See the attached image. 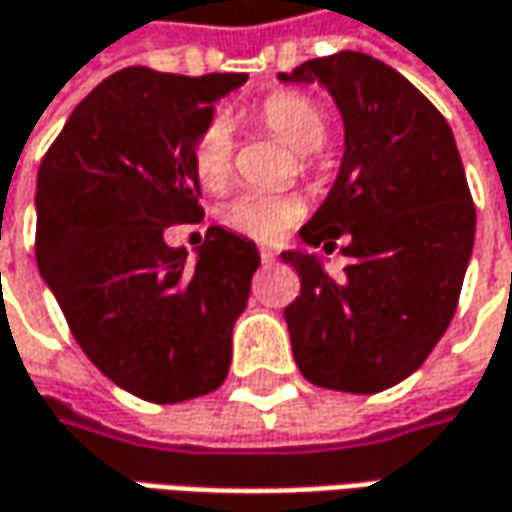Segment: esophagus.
I'll return each instance as SVG.
<instances>
[{"label": "esophagus", "mask_w": 512, "mask_h": 512, "mask_svg": "<svg viewBox=\"0 0 512 512\" xmlns=\"http://www.w3.org/2000/svg\"><path fill=\"white\" fill-rule=\"evenodd\" d=\"M274 257H277V252H274L272 246H260V260L263 263H274Z\"/></svg>", "instance_id": "34e87169"}]
</instances>
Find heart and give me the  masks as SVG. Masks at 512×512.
I'll list each match as a JSON object with an SVG mask.
<instances>
[{
    "label": "heart",
    "instance_id": "b5f03b06",
    "mask_svg": "<svg viewBox=\"0 0 512 512\" xmlns=\"http://www.w3.org/2000/svg\"><path fill=\"white\" fill-rule=\"evenodd\" d=\"M257 121L280 138L297 155L317 152L328 138V118L323 107L300 93H274L257 107ZM232 124L215 115L206 121L192 147V169L203 189L218 192L229 184L232 175ZM303 206L297 198L286 195H263V192H240L223 203L221 221L226 229L255 240L280 238L291 223L300 218Z\"/></svg>",
    "mask_w": 512,
    "mask_h": 512
}]
</instances>
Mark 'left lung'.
Listing matches in <instances>:
<instances>
[{
	"instance_id": "8db88e82",
	"label": "left lung",
	"mask_w": 512,
	"mask_h": 512,
	"mask_svg": "<svg viewBox=\"0 0 512 512\" xmlns=\"http://www.w3.org/2000/svg\"><path fill=\"white\" fill-rule=\"evenodd\" d=\"M320 84L343 115L345 150L326 201L300 229L351 263L334 280L317 252H283L300 274L286 306L294 362L331 391L377 394L411 377L448 331L476 209L448 121L394 67L340 50L280 73Z\"/></svg>"
}]
</instances>
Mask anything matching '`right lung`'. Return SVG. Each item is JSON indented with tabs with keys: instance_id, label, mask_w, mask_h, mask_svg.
Masks as SVG:
<instances>
[{
	"instance_id": "1",
	"label": "right lung",
	"mask_w": 512,
	"mask_h": 512,
	"mask_svg": "<svg viewBox=\"0 0 512 512\" xmlns=\"http://www.w3.org/2000/svg\"><path fill=\"white\" fill-rule=\"evenodd\" d=\"M246 73L127 67L70 113L36 181V263L81 351L135 397L172 405L221 388L257 246L209 226L195 263L172 223L203 218L192 147Z\"/></svg>"
}]
</instances>
